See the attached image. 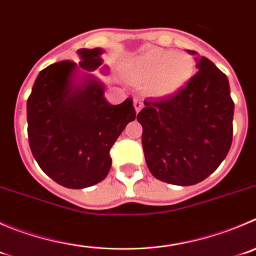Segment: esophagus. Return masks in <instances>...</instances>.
<instances>
[{
  "label": "esophagus",
  "mask_w": 256,
  "mask_h": 256,
  "mask_svg": "<svg viewBox=\"0 0 256 256\" xmlns=\"http://www.w3.org/2000/svg\"><path fill=\"white\" fill-rule=\"evenodd\" d=\"M134 107H135V111L139 112L140 110L144 107V104H142V100L139 98V97H136V98H134Z\"/></svg>",
  "instance_id": "1"
}]
</instances>
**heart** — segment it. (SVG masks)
<instances>
[{"instance_id": "b5f03b06", "label": "heart", "mask_w": 256, "mask_h": 256, "mask_svg": "<svg viewBox=\"0 0 256 256\" xmlns=\"http://www.w3.org/2000/svg\"><path fill=\"white\" fill-rule=\"evenodd\" d=\"M194 66L188 54L152 48L134 58L128 72L138 82L149 83L152 94L170 96L192 80Z\"/></svg>"}]
</instances>
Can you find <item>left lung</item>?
I'll return each instance as SVG.
<instances>
[{
  "mask_svg": "<svg viewBox=\"0 0 256 256\" xmlns=\"http://www.w3.org/2000/svg\"><path fill=\"white\" fill-rule=\"evenodd\" d=\"M196 62L198 72L184 88L164 98L144 101L138 114L150 173L176 186L206 179L232 142L235 106L228 77L204 56Z\"/></svg>",
  "mask_w": 256,
  "mask_h": 256,
  "instance_id": "left-lung-1",
  "label": "left lung"
}]
</instances>
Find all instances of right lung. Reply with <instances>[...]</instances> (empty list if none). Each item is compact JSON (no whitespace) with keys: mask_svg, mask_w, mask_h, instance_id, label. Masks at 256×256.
Returning <instances> with one entry per match:
<instances>
[{"mask_svg":"<svg viewBox=\"0 0 256 256\" xmlns=\"http://www.w3.org/2000/svg\"><path fill=\"white\" fill-rule=\"evenodd\" d=\"M36 77L28 98V136L35 160L52 180L73 190L101 182L111 168L110 150L136 112L132 100L111 104L90 74L102 66L101 48L78 50ZM81 77H79V73Z\"/></svg>","mask_w":256,"mask_h":256,"instance_id":"obj_1","label":"right lung"}]
</instances>
